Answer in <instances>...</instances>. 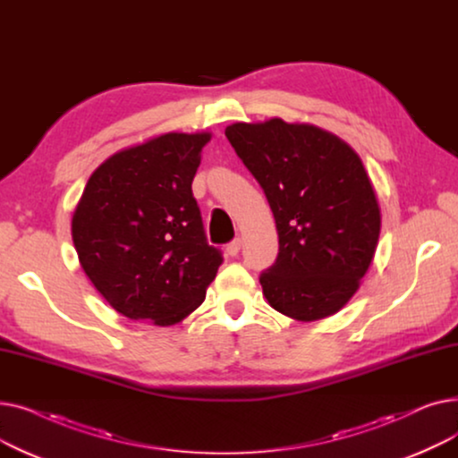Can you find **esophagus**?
Instances as JSON below:
<instances>
[{
	"instance_id": "1",
	"label": "esophagus",
	"mask_w": 458,
	"mask_h": 458,
	"mask_svg": "<svg viewBox=\"0 0 458 458\" xmlns=\"http://www.w3.org/2000/svg\"><path fill=\"white\" fill-rule=\"evenodd\" d=\"M239 250H242V239L235 237L233 242H230V243L226 245V254H228V256H237Z\"/></svg>"
}]
</instances>
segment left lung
Here are the masks:
<instances>
[{"label": "left lung", "instance_id": "obj_1", "mask_svg": "<svg viewBox=\"0 0 458 458\" xmlns=\"http://www.w3.org/2000/svg\"><path fill=\"white\" fill-rule=\"evenodd\" d=\"M225 133L275 215L278 256L259 275L263 295L299 321L335 314L356 293L380 233L362 161L335 135L282 118Z\"/></svg>", "mask_w": 458, "mask_h": 458}]
</instances>
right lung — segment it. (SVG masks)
Listing matches in <instances>:
<instances>
[{"label":"right lung","mask_w":458,"mask_h":458,"mask_svg":"<svg viewBox=\"0 0 458 458\" xmlns=\"http://www.w3.org/2000/svg\"><path fill=\"white\" fill-rule=\"evenodd\" d=\"M209 133H165L104 161L72 216L85 275L118 311L168 327L206 299L223 254L206 239L192 178Z\"/></svg>","instance_id":"obj_1"}]
</instances>
